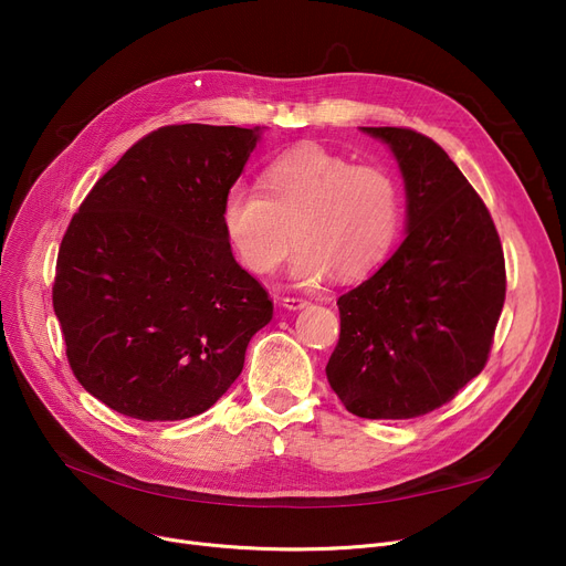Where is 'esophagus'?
Returning a JSON list of instances; mask_svg holds the SVG:
<instances>
[{
  "mask_svg": "<svg viewBox=\"0 0 566 566\" xmlns=\"http://www.w3.org/2000/svg\"><path fill=\"white\" fill-rule=\"evenodd\" d=\"M282 305L286 310H303L310 305L307 298H301V295H286V298H282Z\"/></svg>",
  "mask_w": 566,
  "mask_h": 566,
  "instance_id": "34e87169",
  "label": "esophagus"
}]
</instances>
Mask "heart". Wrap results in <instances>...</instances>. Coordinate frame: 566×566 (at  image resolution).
Returning a JSON list of instances; mask_svg holds the SVG:
<instances>
[{
	"mask_svg": "<svg viewBox=\"0 0 566 566\" xmlns=\"http://www.w3.org/2000/svg\"><path fill=\"white\" fill-rule=\"evenodd\" d=\"M263 190L233 181L222 197L227 241L250 273L282 263L293 235L291 277L314 284L328 273L363 277L392 252L403 222L399 178L380 165H355L328 148L305 144L263 169Z\"/></svg>",
	"mask_w": 566,
	"mask_h": 566,
	"instance_id": "b5f03b06",
	"label": "heart"
}]
</instances>
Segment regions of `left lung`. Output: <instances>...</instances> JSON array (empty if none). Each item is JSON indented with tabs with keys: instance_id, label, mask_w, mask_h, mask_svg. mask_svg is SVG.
<instances>
[{
	"instance_id": "left-lung-1",
	"label": "left lung",
	"mask_w": 566,
	"mask_h": 566,
	"mask_svg": "<svg viewBox=\"0 0 566 566\" xmlns=\"http://www.w3.org/2000/svg\"><path fill=\"white\" fill-rule=\"evenodd\" d=\"M363 130L399 163L408 235L378 273L339 295L342 333L325 374L358 418L410 420L484 369L507 291L504 254L486 203L431 137Z\"/></svg>"
}]
</instances>
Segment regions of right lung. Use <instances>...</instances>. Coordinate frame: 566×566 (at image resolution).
<instances>
[{
    "label": "right lung",
    "instance_id": "right-lung-1",
    "mask_svg": "<svg viewBox=\"0 0 566 566\" xmlns=\"http://www.w3.org/2000/svg\"><path fill=\"white\" fill-rule=\"evenodd\" d=\"M261 128L181 124L133 144L73 216L54 314L82 388L144 422L186 420L241 376L268 291L220 222Z\"/></svg>",
    "mask_w": 566,
    "mask_h": 566
}]
</instances>
